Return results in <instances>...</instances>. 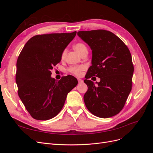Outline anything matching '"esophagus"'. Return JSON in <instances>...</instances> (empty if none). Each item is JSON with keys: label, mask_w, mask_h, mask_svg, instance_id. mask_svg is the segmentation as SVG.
Wrapping results in <instances>:
<instances>
[{"label": "esophagus", "mask_w": 153, "mask_h": 153, "mask_svg": "<svg viewBox=\"0 0 153 153\" xmlns=\"http://www.w3.org/2000/svg\"><path fill=\"white\" fill-rule=\"evenodd\" d=\"M78 83H82L83 80L82 79H80V78H78Z\"/></svg>", "instance_id": "34e87169"}]
</instances>
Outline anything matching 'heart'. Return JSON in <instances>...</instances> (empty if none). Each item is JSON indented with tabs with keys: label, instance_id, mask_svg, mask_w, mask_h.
Here are the masks:
<instances>
[{
	"label": "heart",
	"instance_id": "obj_1",
	"mask_svg": "<svg viewBox=\"0 0 153 153\" xmlns=\"http://www.w3.org/2000/svg\"><path fill=\"white\" fill-rule=\"evenodd\" d=\"M74 48L76 51V52L79 53L80 55H82V53L85 50H87L86 46L82 43H78L74 46ZM66 55V50H64L62 53L61 58L64 59ZM85 69L84 66H71L68 69L69 71L71 73L73 74L76 76H80L81 75L82 71Z\"/></svg>",
	"mask_w": 153,
	"mask_h": 153
}]
</instances>
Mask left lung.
<instances>
[{"label":"left lung","instance_id":"left-lung-1","mask_svg":"<svg viewBox=\"0 0 153 153\" xmlns=\"http://www.w3.org/2000/svg\"><path fill=\"white\" fill-rule=\"evenodd\" d=\"M92 50V66L84 82L88 90L84 96L87 108L96 116L108 118L123 108L132 87L134 67L127 46L108 30L98 29L78 32ZM100 78L95 85L89 80Z\"/></svg>","mask_w":153,"mask_h":153}]
</instances>
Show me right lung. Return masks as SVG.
I'll return each mask as SVG.
<instances>
[{"label":"right lung","instance_id":"obj_1","mask_svg":"<svg viewBox=\"0 0 153 153\" xmlns=\"http://www.w3.org/2000/svg\"><path fill=\"white\" fill-rule=\"evenodd\" d=\"M76 34L75 31L36 35L21 51L16 62L18 94L32 118L45 121L56 116L68 93L77 85L72 75L56 82L50 71L61 61L64 50Z\"/></svg>","mask_w":153,"mask_h":153}]
</instances>
